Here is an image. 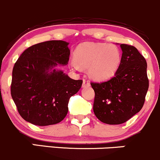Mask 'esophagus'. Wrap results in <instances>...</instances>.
<instances>
[{"label": "esophagus", "mask_w": 160, "mask_h": 160, "mask_svg": "<svg viewBox=\"0 0 160 160\" xmlns=\"http://www.w3.org/2000/svg\"><path fill=\"white\" fill-rule=\"evenodd\" d=\"M89 86H90L89 81L87 80V79H85V78H83V84H82V87L85 88V87H89Z\"/></svg>", "instance_id": "obj_1"}]
</instances>
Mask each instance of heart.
I'll list each match as a JSON object with an SVG mask.
<instances>
[{
  "label": "heart",
  "mask_w": 160,
  "mask_h": 160,
  "mask_svg": "<svg viewBox=\"0 0 160 160\" xmlns=\"http://www.w3.org/2000/svg\"><path fill=\"white\" fill-rule=\"evenodd\" d=\"M75 61L70 66L75 70L88 69L90 76L98 81L109 79L116 74L121 62V52L114 44L85 42L74 52Z\"/></svg>",
  "instance_id": "1"
}]
</instances>
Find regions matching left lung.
I'll return each instance as SVG.
<instances>
[{"label":"left lung","instance_id":"left-lung-1","mask_svg":"<svg viewBox=\"0 0 160 160\" xmlns=\"http://www.w3.org/2000/svg\"><path fill=\"white\" fill-rule=\"evenodd\" d=\"M121 62L115 76L91 82L95 93L93 109L102 122L119 125L142 109L149 88L147 62L134 46L122 44Z\"/></svg>","mask_w":160,"mask_h":160}]
</instances>
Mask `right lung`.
<instances>
[{
    "label": "right lung",
    "mask_w": 160,
    "mask_h": 160,
    "mask_svg": "<svg viewBox=\"0 0 160 160\" xmlns=\"http://www.w3.org/2000/svg\"><path fill=\"white\" fill-rule=\"evenodd\" d=\"M69 43L48 41L27 48L12 72L10 91L23 119L39 126L54 125L66 117L69 98L82 80H74L54 67L67 65Z\"/></svg>",
    "instance_id": "1"
}]
</instances>
